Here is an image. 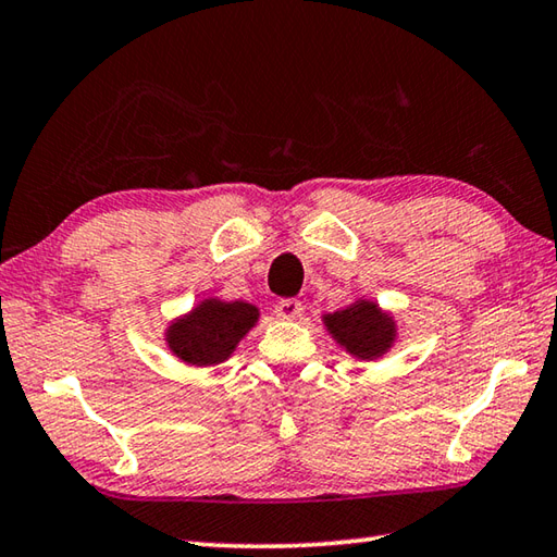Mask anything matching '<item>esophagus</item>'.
<instances>
[{"label": "esophagus", "mask_w": 557, "mask_h": 557, "mask_svg": "<svg viewBox=\"0 0 557 557\" xmlns=\"http://www.w3.org/2000/svg\"><path fill=\"white\" fill-rule=\"evenodd\" d=\"M304 313V304L299 299H282L275 307V315L282 321H297Z\"/></svg>", "instance_id": "obj_1"}]
</instances>
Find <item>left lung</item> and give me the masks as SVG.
Wrapping results in <instances>:
<instances>
[{"mask_svg": "<svg viewBox=\"0 0 557 557\" xmlns=\"http://www.w3.org/2000/svg\"><path fill=\"white\" fill-rule=\"evenodd\" d=\"M323 323L337 345L367 362L384 357L398 335L394 315L381 311L379 304L369 299H357L350 307L325 313Z\"/></svg>", "mask_w": 557, "mask_h": 557, "instance_id": "obj_1", "label": "left lung"}]
</instances>
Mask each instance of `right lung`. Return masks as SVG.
Returning a JSON list of instances; mask_svg holds the SVG:
<instances>
[{
  "label": "right lung",
  "mask_w": 557,
  "mask_h": 557,
  "mask_svg": "<svg viewBox=\"0 0 557 557\" xmlns=\"http://www.w3.org/2000/svg\"><path fill=\"white\" fill-rule=\"evenodd\" d=\"M258 309L246 301L205 299L166 329V345L181 362L212 367L232 357L242 337L258 323Z\"/></svg>",
  "instance_id": "obj_1"
}]
</instances>
